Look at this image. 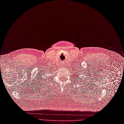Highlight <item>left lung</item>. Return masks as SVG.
<instances>
[{"mask_svg":"<svg viewBox=\"0 0 124 124\" xmlns=\"http://www.w3.org/2000/svg\"><path fill=\"white\" fill-rule=\"evenodd\" d=\"M78 76H79V75H78ZM79 78H80V77H79Z\"/></svg>","mask_w":124,"mask_h":124,"instance_id":"1","label":"left lung"}]
</instances>
